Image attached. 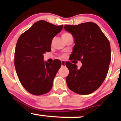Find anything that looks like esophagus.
<instances>
[{
    "mask_svg": "<svg viewBox=\"0 0 121 121\" xmlns=\"http://www.w3.org/2000/svg\"><path fill=\"white\" fill-rule=\"evenodd\" d=\"M61 66L65 67V62L64 61H61Z\"/></svg>",
    "mask_w": 121,
    "mask_h": 121,
    "instance_id": "1",
    "label": "esophagus"
}]
</instances>
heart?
<instances>
[{"mask_svg": "<svg viewBox=\"0 0 121 121\" xmlns=\"http://www.w3.org/2000/svg\"><path fill=\"white\" fill-rule=\"evenodd\" d=\"M71 34L68 33H63V34H62V38H63V39L64 40V39H67V38H68V37H69V36H71Z\"/></svg>", "mask_w": 121, "mask_h": 121, "instance_id": "b5f03b06", "label": "heart"}]
</instances>
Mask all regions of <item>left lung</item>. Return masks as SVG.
Instances as JSON below:
<instances>
[{
  "label": "left lung",
  "instance_id": "1",
  "mask_svg": "<svg viewBox=\"0 0 121 121\" xmlns=\"http://www.w3.org/2000/svg\"><path fill=\"white\" fill-rule=\"evenodd\" d=\"M64 28L74 39L75 45L69 58L82 64L78 69L75 64L65 63L69 69L65 79L67 86L78 94H90L101 86L107 75L111 62L109 41L94 23L65 25Z\"/></svg>",
  "mask_w": 121,
  "mask_h": 121
}]
</instances>
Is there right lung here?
<instances>
[{
	"label": "right lung",
	"mask_w": 121,
	"mask_h": 121,
	"mask_svg": "<svg viewBox=\"0 0 121 121\" xmlns=\"http://www.w3.org/2000/svg\"><path fill=\"white\" fill-rule=\"evenodd\" d=\"M63 25L40 20L20 36L14 52V66L23 87L30 94L41 95L49 92L53 80L61 66L60 60L44 61L43 54L51 51L54 37Z\"/></svg>",
	"instance_id": "1"
}]
</instances>
